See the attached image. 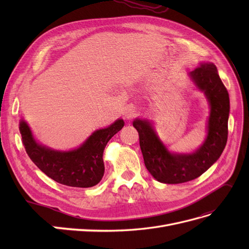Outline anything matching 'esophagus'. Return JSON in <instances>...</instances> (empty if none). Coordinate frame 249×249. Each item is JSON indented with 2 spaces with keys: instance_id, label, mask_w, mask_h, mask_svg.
Returning a JSON list of instances; mask_svg holds the SVG:
<instances>
[{
  "instance_id": "34e87169",
  "label": "esophagus",
  "mask_w": 249,
  "mask_h": 249,
  "mask_svg": "<svg viewBox=\"0 0 249 249\" xmlns=\"http://www.w3.org/2000/svg\"><path fill=\"white\" fill-rule=\"evenodd\" d=\"M136 115V109H135V107L133 106H126L124 108V116L127 119L132 118L133 116Z\"/></svg>"
}]
</instances>
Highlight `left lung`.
<instances>
[{
  "instance_id": "1",
  "label": "left lung",
  "mask_w": 249,
  "mask_h": 249,
  "mask_svg": "<svg viewBox=\"0 0 249 249\" xmlns=\"http://www.w3.org/2000/svg\"><path fill=\"white\" fill-rule=\"evenodd\" d=\"M189 76L206 94L210 104L208 135L203 144L192 154H172L157 136L148 120L135 119L143 160L158 182L180 184L201 176L219 159L228 141L230 97L213 63H201Z\"/></svg>"
}]
</instances>
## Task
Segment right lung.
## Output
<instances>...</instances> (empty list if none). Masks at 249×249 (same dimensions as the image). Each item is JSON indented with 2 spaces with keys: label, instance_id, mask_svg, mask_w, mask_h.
<instances>
[{
  "label": "right lung",
  "instance_id": "obj_1",
  "mask_svg": "<svg viewBox=\"0 0 249 249\" xmlns=\"http://www.w3.org/2000/svg\"><path fill=\"white\" fill-rule=\"evenodd\" d=\"M124 125V120L117 119L106 129L93 132L81 146L69 152L54 150L37 143L29 125L22 119L19 123V132L30 159L49 178L70 187L88 188L99 184L102 179L105 172L104 149Z\"/></svg>",
  "mask_w": 249,
  "mask_h": 249
}]
</instances>
